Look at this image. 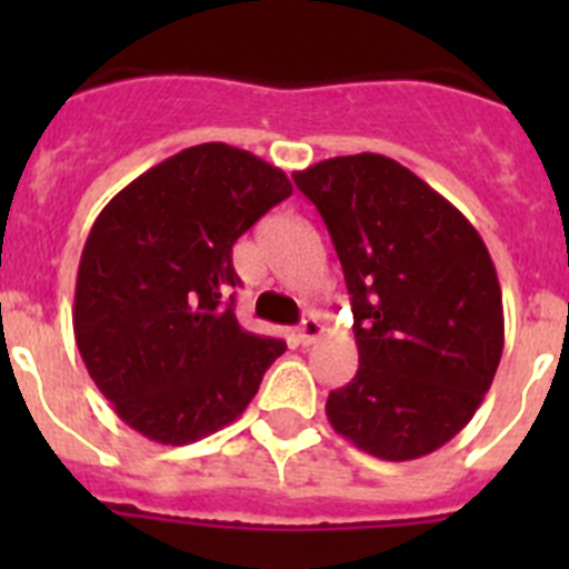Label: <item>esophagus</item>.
<instances>
[{
	"mask_svg": "<svg viewBox=\"0 0 569 569\" xmlns=\"http://www.w3.org/2000/svg\"><path fill=\"white\" fill-rule=\"evenodd\" d=\"M321 333H325V325H321L316 316H308V319L301 321V328L296 330V341H299L301 347H310Z\"/></svg>",
	"mask_w": 569,
	"mask_h": 569,
	"instance_id": "esophagus-1",
	"label": "esophagus"
}]
</instances>
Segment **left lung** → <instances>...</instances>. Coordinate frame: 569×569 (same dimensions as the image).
I'll list each match as a JSON object with an SVG mask.
<instances>
[{
	"label": "left lung",
	"instance_id": "1",
	"mask_svg": "<svg viewBox=\"0 0 569 569\" xmlns=\"http://www.w3.org/2000/svg\"><path fill=\"white\" fill-rule=\"evenodd\" d=\"M345 270L359 370L328 396L333 430L385 461L433 453L472 419L505 350L496 264L479 230L381 153L293 173Z\"/></svg>",
	"mask_w": 569,
	"mask_h": 569
}]
</instances>
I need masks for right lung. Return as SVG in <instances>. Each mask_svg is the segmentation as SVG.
Instances as JSON below:
<instances>
[{"label": "right lung", "mask_w": 569, "mask_h": 569, "mask_svg": "<svg viewBox=\"0 0 569 569\" xmlns=\"http://www.w3.org/2000/svg\"><path fill=\"white\" fill-rule=\"evenodd\" d=\"M293 184L248 150L204 142L104 204L84 241L73 336L116 416L190 445L244 413L284 341L236 321L233 244Z\"/></svg>", "instance_id": "add662e5"}]
</instances>
